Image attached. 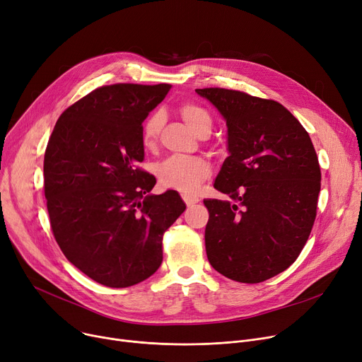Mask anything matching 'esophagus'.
Instances as JSON below:
<instances>
[{"label": "esophagus", "instance_id": "obj_1", "mask_svg": "<svg viewBox=\"0 0 362 362\" xmlns=\"http://www.w3.org/2000/svg\"><path fill=\"white\" fill-rule=\"evenodd\" d=\"M182 198H183V201L186 202L187 206H191V205H194V204H197L199 201L197 197H192V195H189V194H182Z\"/></svg>", "mask_w": 362, "mask_h": 362}]
</instances>
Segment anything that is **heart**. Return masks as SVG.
<instances>
[{
	"label": "heart",
	"instance_id": "heart-1",
	"mask_svg": "<svg viewBox=\"0 0 362 362\" xmlns=\"http://www.w3.org/2000/svg\"><path fill=\"white\" fill-rule=\"evenodd\" d=\"M177 111L185 123L191 127L197 135L210 133L213 126L211 114L208 112L202 105L183 101L177 105ZM164 116L161 111L151 112L144 120L141 129L142 144L146 148L154 146L160 130L163 127ZM211 175V164L201 157H180L173 156L164 160L157 165V177L160 183L165 187L177 189L183 192H195L197 187Z\"/></svg>",
	"mask_w": 362,
	"mask_h": 362
}]
</instances>
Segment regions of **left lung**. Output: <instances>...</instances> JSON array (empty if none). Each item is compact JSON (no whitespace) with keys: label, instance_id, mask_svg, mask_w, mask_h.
<instances>
[{"label":"left lung","instance_id":"obj_1","mask_svg":"<svg viewBox=\"0 0 362 362\" xmlns=\"http://www.w3.org/2000/svg\"><path fill=\"white\" fill-rule=\"evenodd\" d=\"M197 92L226 119L230 156L214 187L235 201L204 199L208 261L227 279L264 281L292 265L310 238L321 187L317 152L280 103L224 88Z\"/></svg>","mask_w":362,"mask_h":362}]
</instances>
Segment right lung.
Here are the masks:
<instances>
[{"label":"right lung","instance_id":"add662e5","mask_svg":"<svg viewBox=\"0 0 362 362\" xmlns=\"http://www.w3.org/2000/svg\"><path fill=\"white\" fill-rule=\"evenodd\" d=\"M171 86L114 83L63 111L44 158L52 235L66 258L107 288L154 274L163 235L186 205L176 191L149 195L156 177L144 161L142 122Z\"/></svg>","mask_w":362,"mask_h":362}]
</instances>
